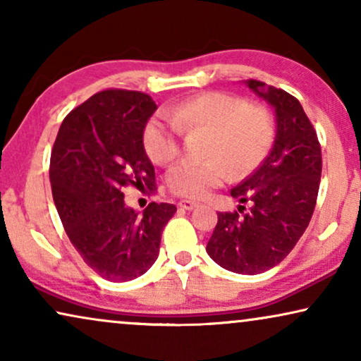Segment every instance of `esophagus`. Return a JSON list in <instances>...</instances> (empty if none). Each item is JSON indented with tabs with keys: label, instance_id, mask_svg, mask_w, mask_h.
<instances>
[{
	"label": "esophagus",
	"instance_id": "obj_1",
	"mask_svg": "<svg viewBox=\"0 0 361 361\" xmlns=\"http://www.w3.org/2000/svg\"><path fill=\"white\" fill-rule=\"evenodd\" d=\"M179 207H180V209H184V210H194V209H197V207H199V204H197V202H192V200H180Z\"/></svg>",
	"mask_w": 361,
	"mask_h": 361
}]
</instances>
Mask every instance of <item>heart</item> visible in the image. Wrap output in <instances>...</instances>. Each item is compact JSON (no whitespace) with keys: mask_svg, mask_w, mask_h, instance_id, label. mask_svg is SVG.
<instances>
[{"mask_svg":"<svg viewBox=\"0 0 361 361\" xmlns=\"http://www.w3.org/2000/svg\"><path fill=\"white\" fill-rule=\"evenodd\" d=\"M171 121L152 116L142 131V145L152 162L167 166L179 156L182 133H205L204 161H182L167 172L172 194L204 199L231 177L251 174L273 146L274 125L263 106L248 105L220 92L202 93L167 111Z\"/></svg>","mask_w":361,"mask_h":361,"instance_id":"heart-1","label":"heart"}]
</instances>
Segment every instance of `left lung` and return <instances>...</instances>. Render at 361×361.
I'll return each instance as SVG.
<instances>
[{
	"instance_id": "left-lung-1",
	"label": "left lung",
	"mask_w": 361,
	"mask_h": 361,
	"mask_svg": "<svg viewBox=\"0 0 361 361\" xmlns=\"http://www.w3.org/2000/svg\"><path fill=\"white\" fill-rule=\"evenodd\" d=\"M274 108L273 149L253 174L231 189L250 210L220 212L207 253L221 268L259 274L290 253L312 219L317 202L322 152L312 123L298 98L259 80L245 82Z\"/></svg>"
}]
</instances>
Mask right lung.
Masks as SVG:
<instances>
[{"mask_svg":"<svg viewBox=\"0 0 361 361\" xmlns=\"http://www.w3.org/2000/svg\"><path fill=\"white\" fill-rule=\"evenodd\" d=\"M157 105L142 92H98L63 118L51 154L54 204L83 261L111 283L145 274L159 255L176 205L151 202L142 215L123 189L156 190L142 131Z\"/></svg>","mask_w":361,"mask_h":361,"instance_id":"add662e5","label":"right lung"}]
</instances>
